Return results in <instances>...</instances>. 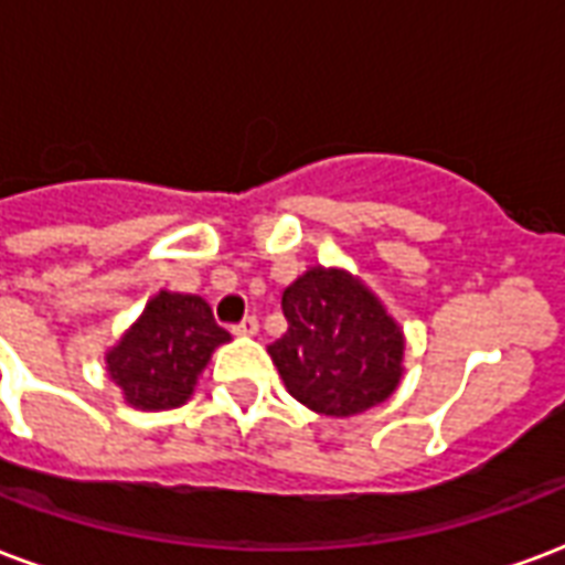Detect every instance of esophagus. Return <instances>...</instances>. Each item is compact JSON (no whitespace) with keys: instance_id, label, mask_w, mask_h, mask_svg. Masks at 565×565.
Listing matches in <instances>:
<instances>
[{"instance_id":"obj_1","label":"esophagus","mask_w":565,"mask_h":565,"mask_svg":"<svg viewBox=\"0 0 565 565\" xmlns=\"http://www.w3.org/2000/svg\"><path fill=\"white\" fill-rule=\"evenodd\" d=\"M260 332V323H257V317H245L242 323L233 326V335H239V338H254Z\"/></svg>"}]
</instances>
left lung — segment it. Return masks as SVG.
<instances>
[{"mask_svg": "<svg viewBox=\"0 0 565 565\" xmlns=\"http://www.w3.org/2000/svg\"><path fill=\"white\" fill-rule=\"evenodd\" d=\"M281 308L287 332L269 344V356L308 411L347 419L398 388L407 338L359 275L308 266L284 290Z\"/></svg>", "mask_w": 565, "mask_h": 565, "instance_id": "8db88e82", "label": "left lung"}]
</instances>
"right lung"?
<instances>
[{"instance_id":"right-lung-1","label":"right lung","mask_w":565,"mask_h":565,"mask_svg":"<svg viewBox=\"0 0 565 565\" xmlns=\"http://www.w3.org/2000/svg\"><path fill=\"white\" fill-rule=\"evenodd\" d=\"M227 341L230 332L212 320L206 299L158 290L104 353V365L128 407L173 411L194 395L212 353Z\"/></svg>"}]
</instances>
